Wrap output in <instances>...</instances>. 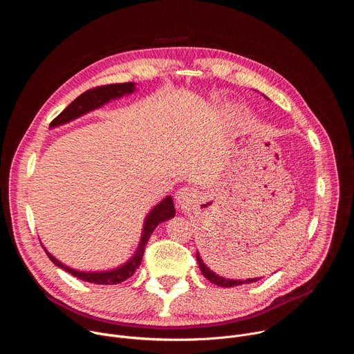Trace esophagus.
Here are the masks:
<instances>
[{"label": "esophagus", "mask_w": 354, "mask_h": 354, "mask_svg": "<svg viewBox=\"0 0 354 354\" xmlns=\"http://www.w3.org/2000/svg\"><path fill=\"white\" fill-rule=\"evenodd\" d=\"M194 200H196V193L190 187H182L176 192V205L182 210L189 209L194 203Z\"/></svg>", "instance_id": "34e87169"}]
</instances>
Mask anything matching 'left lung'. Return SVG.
Listing matches in <instances>:
<instances>
[{"mask_svg":"<svg viewBox=\"0 0 354 354\" xmlns=\"http://www.w3.org/2000/svg\"><path fill=\"white\" fill-rule=\"evenodd\" d=\"M196 258H197V263H198L200 270H201V273H203V276H205L207 280H210L213 284L220 286V287H235V286H241V284H249V283H255V281H258V280L261 279V277H257V279H246V280L225 279V277H223V276L216 274L213 270H210V269L205 265V262L201 261L198 252L196 254Z\"/></svg>","mask_w":354,"mask_h":354,"instance_id":"left-lung-1","label":"left lung"}]
</instances>
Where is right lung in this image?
Returning a JSON list of instances; mask_svg holds the SVG:
<instances>
[{"label": "right lung", "instance_id": "right-lung-1", "mask_svg": "<svg viewBox=\"0 0 354 354\" xmlns=\"http://www.w3.org/2000/svg\"><path fill=\"white\" fill-rule=\"evenodd\" d=\"M134 89H136L134 82L111 84V85H102V86H96L93 89H88L84 93H81L75 100H73V102L52 123H50V127H57L60 124H66L91 111H93V109L104 106L105 104L111 102L112 99H118L124 95L133 93ZM174 216H175L174 200L171 196H167L162 201H160V203L147 214V218H145L144 227H142L141 239H140L136 254L123 266L116 268L113 270L81 272V270L71 269V268L66 266L64 263H62L59 259H56L53 255H50L47 249L43 245L41 246L50 261H52L60 269L68 272L70 274H73L74 277H77L80 280H84L88 283H95V284H119V283L127 280L129 277H131L134 274V272L138 269V266L142 261L145 245H147L151 234H153V231L157 228V225L162 221L172 218Z\"/></svg>", "mask_w": 354, "mask_h": 354}]
</instances>
